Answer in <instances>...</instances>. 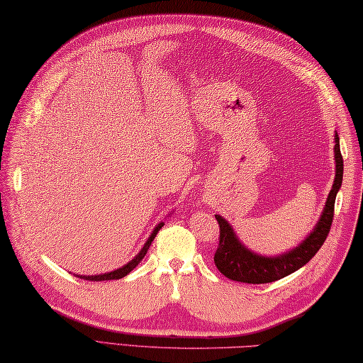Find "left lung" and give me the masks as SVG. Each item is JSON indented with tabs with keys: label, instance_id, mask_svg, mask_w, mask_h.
Listing matches in <instances>:
<instances>
[{
	"label": "left lung",
	"instance_id": "1",
	"mask_svg": "<svg viewBox=\"0 0 363 363\" xmlns=\"http://www.w3.org/2000/svg\"><path fill=\"white\" fill-rule=\"evenodd\" d=\"M335 179L333 190L329 191L326 207L323 211L321 218L313 233L306 240L296 246L295 250L284 254L279 257H262L248 251L237 240L234 230L228 225L225 218L215 215L220 226L218 248L215 251V265L220 273L225 274L228 279L245 282V284H267L295 273L296 269L304 267L325 243L326 237L333 226L334 206L338 189L342 187L343 181V157L340 152V142L335 134Z\"/></svg>",
	"mask_w": 363,
	"mask_h": 363
}]
</instances>
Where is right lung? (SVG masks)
Wrapping results in <instances>:
<instances>
[{"instance_id": "right-lung-1", "label": "right lung", "mask_w": 363, "mask_h": 363, "mask_svg": "<svg viewBox=\"0 0 363 363\" xmlns=\"http://www.w3.org/2000/svg\"><path fill=\"white\" fill-rule=\"evenodd\" d=\"M164 226V223H159V225L156 226V229L152 230V234L150 235V238H148V242L145 243V246H143V250L137 254V256L129 262L128 265H125V267H121V268H118V269H115V272H111V273H104V274H98V276H79L81 279H86V281H111V279H121V277H125L126 274H129L130 272H133V269L140 264L142 262V259L145 257V254H146V251L150 250V245H151V242L154 240V237H156V234L159 233V229Z\"/></svg>"}]
</instances>
